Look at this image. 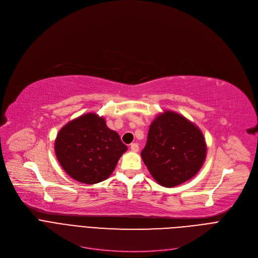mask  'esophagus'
Here are the masks:
<instances>
[{
  "label": "esophagus",
  "mask_w": 258,
  "mask_h": 258,
  "mask_svg": "<svg viewBox=\"0 0 258 258\" xmlns=\"http://www.w3.org/2000/svg\"><path fill=\"white\" fill-rule=\"evenodd\" d=\"M130 149H131V151L132 152H138L139 151V145L136 144V143H134V144H131V146H130Z\"/></svg>",
  "instance_id": "1"
}]
</instances>
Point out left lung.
I'll list each match as a JSON object with an SVG mask.
<instances>
[{
	"label": "left lung",
	"instance_id": "8db88e82",
	"mask_svg": "<svg viewBox=\"0 0 258 258\" xmlns=\"http://www.w3.org/2000/svg\"><path fill=\"white\" fill-rule=\"evenodd\" d=\"M206 155L207 145L201 129L173 110H164L152 120L141 154L156 182L168 188L195 177Z\"/></svg>",
	"mask_w": 258,
	"mask_h": 258
}]
</instances>
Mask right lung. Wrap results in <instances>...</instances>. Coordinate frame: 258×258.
<instances>
[{
  "label": "right lung",
  "mask_w": 258,
  "mask_h": 258,
  "mask_svg": "<svg viewBox=\"0 0 258 258\" xmlns=\"http://www.w3.org/2000/svg\"><path fill=\"white\" fill-rule=\"evenodd\" d=\"M54 150L58 162L71 178L96 184L112 174L128 148L118 133L107 127L103 116L87 112L59 130Z\"/></svg>",
  "instance_id": "obj_1"
}]
</instances>
